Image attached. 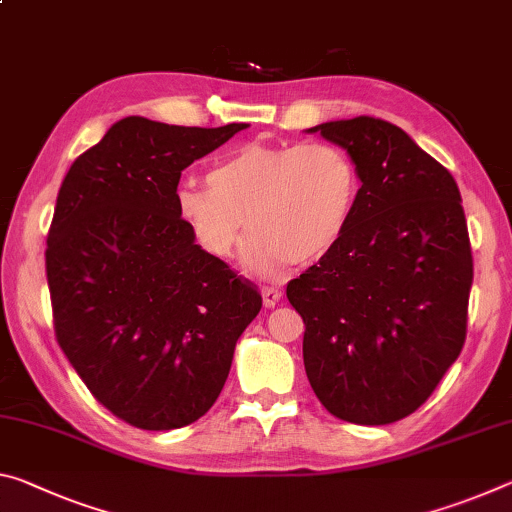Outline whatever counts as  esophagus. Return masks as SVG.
Returning <instances> with one entry per match:
<instances>
[{"mask_svg": "<svg viewBox=\"0 0 512 512\" xmlns=\"http://www.w3.org/2000/svg\"><path fill=\"white\" fill-rule=\"evenodd\" d=\"M282 296L280 289L275 287H262V300H264V307H275L278 305V300Z\"/></svg>", "mask_w": 512, "mask_h": 512, "instance_id": "obj_1", "label": "esophagus"}]
</instances>
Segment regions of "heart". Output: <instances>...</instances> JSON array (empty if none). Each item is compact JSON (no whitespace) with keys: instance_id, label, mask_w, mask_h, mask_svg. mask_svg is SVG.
Returning <instances> with one entry per match:
<instances>
[{"instance_id":"b5f03b06","label":"heart","mask_w":512,"mask_h":512,"mask_svg":"<svg viewBox=\"0 0 512 512\" xmlns=\"http://www.w3.org/2000/svg\"><path fill=\"white\" fill-rule=\"evenodd\" d=\"M360 196V175L337 145L246 143L209 168V184L184 182L175 209L198 246L218 259L241 248L257 269L314 264L348 230Z\"/></svg>"}]
</instances>
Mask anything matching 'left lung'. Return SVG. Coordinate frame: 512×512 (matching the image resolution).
I'll return each mask as SVG.
<instances>
[{
  "label": "left lung",
  "mask_w": 512,
  "mask_h": 512,
  "mask_svg": "<svg viewBox=\"0 0 512 512\" xmlns=\"http://www.w3.org/2000/svg\"><path fill=\"white\" fill-rule=\"evenodd\" d=\"M310 132L342 145L362 186L342 241L287 285L305 373L330 415L392 424L426 403L465 344L474 259L460 191L387 120Z\"/></svg>",
  "instance_id": "left-lung-1"
}]
</instances>
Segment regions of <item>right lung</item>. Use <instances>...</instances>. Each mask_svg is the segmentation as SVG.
<instances>
[{"mask_svg": "<svg viewBox=\"0 0 512 512\" xmlns=\"http://www.w3.org/2000/svg\"><path fill=\"white\" fill-rule=\"evenodd\" d=\"M246 127L129 116L59 189L45 250L56 342L129 426L170 431L205 415L262 310L255 285L205 253L175 209L182 170Z\"/></svg>", "mask_w": 512, "mask_h": 512, "instance_id": "1", "label": "right lung"}]
</instances>
